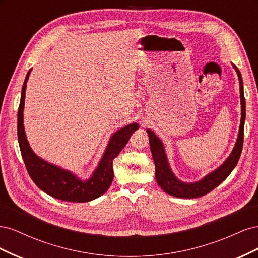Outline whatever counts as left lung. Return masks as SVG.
<instances>
[{"label": "left lung", "mask_w": 258, "mask_h": 258, "mask_svg": "<svg viewBox=\"0 0 258 258\" xmlns=\"http://www.w3.org/2000/svg\"><path fill=\"white\" fill-rule=\"evenodd\" d=\"M235 67V66H233ZM238 73L239 82H240V98H241V121L239 128L238 140L236 142L235 148H233L229 157L226 159L223 165L217 168L212 173L208 174L199 182L186 184L174 176L171 171L169 163L166 157L165 150L160 140L156 137L153 131L146 130L150 139V146L153 155V159L155 162V176L158 185L171 196L178 198H198L205 196L208 192L212 191L215 187L220 185L224 179L231 173V171L237 166L239 161L240 155L243 146V138H244V120H245V99L243 92V81H242L241 73L237 67H235Z\"/></svg>", "instance_id": "1"}]
</instances>
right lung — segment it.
<instances>
[{"instance_id":"right-lung-1","label":"right lung","mask_w":258,"mask_h":258,"mask_svg":"<svg viewBox=\"0 0 258 258\" xmlns=\"http://www.w3.org/2000/svg\"><path fill=\"white\" fill-rule=\"evenodd\" d=\"M31 70L28 72L25 83L22 85L21 99L18 108V142L21 156L25 161L28 173L38 188L50 195L53 198L71 202H86L96 199L108 189L111 186L114 171L113 160L127 144L131 135L139 126L130 123L113 135L101 159L98 168L88 181H81L69 171L62 170L56 166L44 161L33 153L26 138L23 128V106H25L26 86Z\"/></svg>"}]
</instances>
